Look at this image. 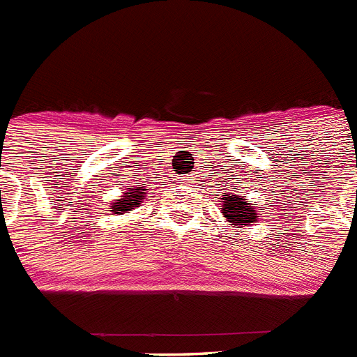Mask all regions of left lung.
<instances>
[{"label": "left lung", "mask_w": 357, "mask_h": 357, "mask_svg": "<svg viewBox=\"0 0 357 357\" xmlns=\"http://www.w3.org/2000/svg\"><path fill=\"white\" fill-rule=\"evenodd\" d=\"M223 208L221 212L225 213V218L234 225H247L252 223L258 213H256V208H250V202L247 199L239 195L232 197H223Z\"/></svg>", "instance_id": "8db88e82"}]
</instances>
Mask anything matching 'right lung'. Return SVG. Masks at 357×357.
<instances>
[{"label": "right lung", "mask_w": 357, "mask_h": 357, "mask_svg": "<svg viewBox=\"0 0 357 357\" xmlns=\"http://www.w3.org/2000/svg\"><path fill=\"white\" fill-rule=\"evenodd\" d=\"M142 193L144 192H134V190H130V195H123V199H118V202H114L112 212L123 213L127 210H132V206H139L142 197H144Z\"/></svg>", "instance_id": "add662e5"}]
</instances>
